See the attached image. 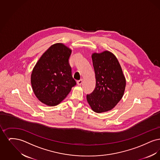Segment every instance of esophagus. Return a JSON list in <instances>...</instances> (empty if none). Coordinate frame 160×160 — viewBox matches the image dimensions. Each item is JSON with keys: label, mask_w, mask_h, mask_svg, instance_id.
<instances>
[{"label": "esophagus", "mask_w": 160, "mask_h": 160, "mask_svg": "<svg viewBox=\"0 0 160 160\" xmlns=\"http://www.w3.org/2000/svg\"><path fill=\"white\" fill-rule=\"evenodd\" d=\"M82 82H83V79H80V80H78L77 83V84H78V85H81L82 83Z\"/></svg>", "instance_id": "esophagus-1"}]
</instances>
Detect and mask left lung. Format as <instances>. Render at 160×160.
Returning <instances> with one entry per match:
<instances>
[{
	"instance_id": "obj_1",
	"label": "left lung",
	"mask_w": 160,
	"mask_h": 160,
	"mask_svg": "<svg viewBox=\"0 0 160 160\" xmlns=\"http://www.w3.org/2000/svg\"><path fill=\"white\" fill-rule=\"evenodd\" d=\"M96 86L86 95L92 110L98 113L111 110L122 99L126 80L119 61L108 51L92 55Z\"/></svg>"
}]
</instances>
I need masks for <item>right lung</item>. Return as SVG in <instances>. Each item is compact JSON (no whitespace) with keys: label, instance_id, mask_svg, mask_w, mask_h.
Instances as JSON below:
<instances>
[{"label":"right lung","instance_id":"obj_1","mask_svg":"<svg viewBox=\"0 0 160 160\" xmlns=\"http://www.w3.org/2000/svg\"><path fill=\"white\" fill-rule=\"evenodd\" d=\"M71 52L62 43L54 44L41 56L33 69V91L47 106H55L61 103L76 84L69 63Z\"/></svg>","mask_w":160,"mask_h":160}]
</instances>
